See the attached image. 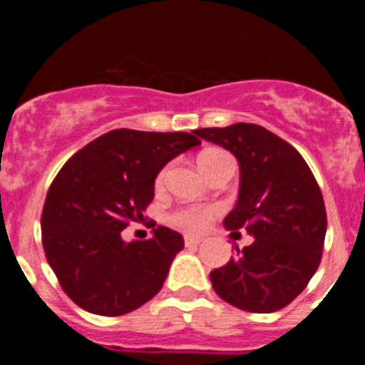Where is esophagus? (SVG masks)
I'll list each match as a JSON object with an SVG mask.
<instances>
[{
    "label": "esophagus",
    "mask_w": 365,
    "mask_h": 365,
    "mask_svg": "<svg viewBox=\"0 0 365 365\" xmlns=\"http://www.w3.org/2000/svg\"><path fill=\"white\" fill-rule=\"evenodd\" d=\"M201 237H195V235H186L185 237V245L186 247H197L201 243Z\"/></svg>",
    "instance_id": "34e87169"
}]
</instances>
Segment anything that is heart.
I'll use <instances>...</instances> for the list:
<instances>
[{
  "label": "heart",
  "instance_id": "b5f03b06",
  "mask_svg": "<svg viewBox=\"0 0 365 365\" xmlns=\"http://www.w3.org/2000/svg\"><path fill=\"white\" fill-rule=\"evenodd\" d=\"M225 157H230L228 153L221 150H215V148H210V150H205L201 155H199V168L205 170L208 164L215 163L217 159H225ZM168 170L164 168L163 172L159 173L157 177V185L163 186L164 179H166ZM217 214V208L215 206H201V205H190V206H182L179 210H175L172 214V222L177 225V227L185 228L188 232H202L208 225H210L212 217Z\"/></svg>",
  "mask_w": 365,
  "mask_h": 365
}]
</instances>
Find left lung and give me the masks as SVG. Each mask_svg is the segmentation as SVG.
I'll list each match as a JSON object with an SVG mask.
<instances>
[{
	"label": "left lung",
	"instance_id": "left-lung-1",
	"mask_svg": "<svg viewBox=\"0 0 365 365\" xmlns=\"http://www.w3.org/2000/svg\"><path fill=\"white\" fill-rule=\"evenodd\" d=\"M193 133L219 144L240 163V197L225 217L254 243L212 270L219 298L248 312L283 309L307 287L322 259L327 214L320 186L302 155L257 124L202 128Z\"/></svg>",
	"mask_w": 365,
	"mask_h": 365
}]
</instances>
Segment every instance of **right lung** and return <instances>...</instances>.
Returning a JSON list of instances; mask_svg holds the SVG:
<instances>
[{"label": "right lung", "instance_id": "add662e5", "mask_svg": "<svg viewBox=\"0 0 365 365\" xmlns=\"http://www.w3.org/2000/svg\"><path fill=\"white\" fill-rule=\"evenodd\" d=\"M199 144L185 131L113 130L63 164L45 197L41 243L78 307L122 316L163 289L173 257L185 248L182 235L157 227L150 240L125 243L120 232L144 217L157 173Z\"/></svg>", "mask_w": 365, "mask_h": 365}]
</instances>
